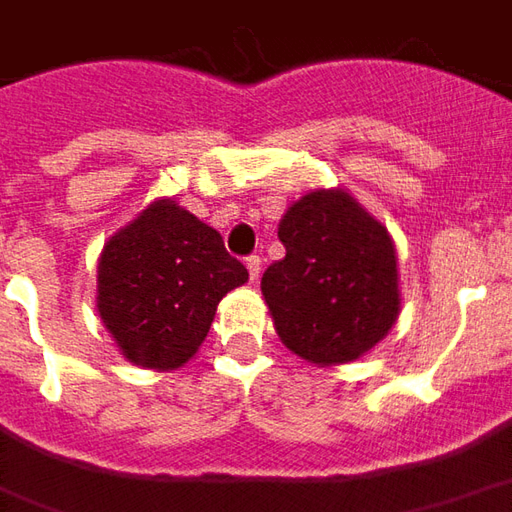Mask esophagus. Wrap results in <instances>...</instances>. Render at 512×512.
I'll return each instance as SVG.
<instances>
[{"instance_id":"obj_1","label":"esophagus","mask_w":512,"mask_h":512,"mask_svg":"<svg viewBox=\"0 0 512 512\" xmlns=\"http://www.w3.org/2000/svg\"><path fill=\"white\" fill-rule=\"evenodd\" d=\"M245 264H248L250 281H259V276H262V259H259V256H250Z\"/></svg>"}]
</instances>
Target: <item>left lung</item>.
Returning a JSON list of instances; mask_svg holds the SVG:
<instances>
[{
	"label": "left lung",
	"instance_id": "8db88e82",
	"mask_svg": "<svg viewBox=\"0 0 512 512\" xmlns=\"http://www.w3.org/2000/svg\"><path fill=\"white\" fill-rule=\"evenodd\" d=\"M281 262L262 295L281 343L317 368L365 357L401 312L393 236L348 189H312L284 211Z\"/></svg>",
	"mask_w": 512,
	"mask_h": 512
}]
</instances>
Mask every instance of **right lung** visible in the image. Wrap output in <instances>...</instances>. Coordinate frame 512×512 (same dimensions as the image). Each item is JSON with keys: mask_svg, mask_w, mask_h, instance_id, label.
<instances>
[{"mask_svg": "<svg viewBox=\"0 0 512 512\" xmlns=\"http://www.w3.org/2000/svg\"><path fill=\"white\" fill-rule=\"evenodd\" d=\"M245 281L220 231L158 197L102 245L97 312L128 362L178 370L203 345L222 298Z\"/></svg>", "mask_w": 512, "mask_h": 512, "instance_id": "right-lung-1", "label": "right lung"}]
</instances>
